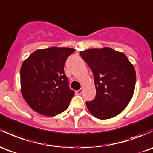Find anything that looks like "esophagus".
<instances>
[{"instance_id":"obj_1","label":"esophagus","mask_w":153,"mask_h":153,"mask_svg":"<svg viewBox=\"0 0 153 153\" xmlns=\"http://www.w3.org/2000/svg\"><path fill=\"white\" fill-rule=\"evenodd\" d=\"M75 92H76V94H78V95L81 94L82 92H83V88H80V89L76 91H75Z\"/></svg>"}]
</instances>
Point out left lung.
<instances>
[{"label":"left lung","instance_id":"1","mask_svg":"<svg viewBox=\"0 0 153 153\" xmlns=\"http://www.w3.org/2000/svg\"><path fill=\"white\" fill-rule=\"evenodd\" d=\"M80 56L93 72L97 94L86 102L88 110L101 120L120 114L133 97L136 72L133 65L121 52L105 48L85 50Z\"/></svg>","mask_w":153,"mask_h":153}]
</instances>
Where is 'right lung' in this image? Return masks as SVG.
Returning <instances> with one entry per match:
<instances>
[{
    "label": "right lung",
    "instance_id": "obj_1",
    "mask_svg": "<svg viewBox=\"0 0 153 153\" xmlns=\"http://www.w3.org/2000/svg\"><path fill=\"white\" fill-rule=\"evenodd\" d=\"M74 51L73 48L59 47L38 49L22 63L21 91L33 110L54 116L68 109L75 91L70 88L64 66Z\"/></svg>",
    "mask_w": 153,
    "mask_h": 153
}]
</instances>
